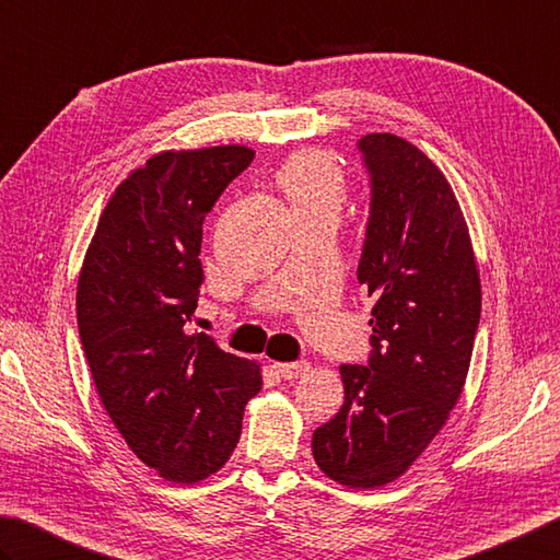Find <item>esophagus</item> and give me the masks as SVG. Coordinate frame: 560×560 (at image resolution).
<instances>
[{"mask_svg": "<svg viewBox=\"0 0 560 560\" xmlns=\"http://www.w3.org/2000/svg\"><path fill=\"white\" fill-rule=\"evenodd\" d=\"M310 363L307 361H298V363H278L276 371L284 377V380H298L310 373Z\"/></svg>", "mask_w": 560, "mask_h": 560, "instance_id": "1", "label": "esophagus"}]
</instances>
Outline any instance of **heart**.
Returning a JSON list of instances; mask_svg holds the SVG:
<instances>
[{
	"label": "heart",
	"instance_id": "1",
	"mask_svg": "<svg viewBox=\"0 0 560 560\" xmlns=\"http://www.w3.org/2000/svg\"><path fill=\"white\" fill-rule=\"evenodd\" d=\"M276 180L298 217H339L348 197V180L339 158L326 149H302L292 153L278 167Z\"/></svg>",
	"mask_w": 560,
	"mask_h": 560
}]
</instances>
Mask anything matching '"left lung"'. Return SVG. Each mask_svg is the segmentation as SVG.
I'll list each match as a JSON object with an SVG mask.
<instances>
[{
	"label": "left lung",
	"mask_w": 560,
	"mask_h": 560,
	"mask_svg": "<svg viewBox=\"0 0 560 560\" xmlns=\"http://www.w3.org/2000/svg\"><path fill=\"white\" fill-rule=\"evenodd\" d=\"M373 202L358 282L371 298L368 368L341 365L343 407L314 431L326 478L385 488L415 466L456 407L480 322V272L446 175L415 143L368 133Z\"/></svg>",
	"instance_id": "left-lung-1"
}]
</instances>
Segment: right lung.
<instances>
[{"mask_svg":"<svg viewBox=\"0 0 560 560\" xmlns=\"http://www.w3.org/2000/svg\"><path fill=\"white\" fill-rule=\"evenodd\" d=\"M248 145L161 151L114 189L78 278L82 351L126 446L175 485L234 453L260 363L189 334L205 272L202 224L250 165Z\"/></svg>","mask_w":560,"mask_h":560,"instance_id":"add662e5","label":"right lung"}]
</instances>
